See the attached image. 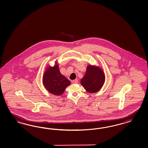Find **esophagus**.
<instances>
[{
	"label": "esophagus",
	"instance_id": "1",
	"mask_svg": "<svg viewBox=\"0 0 148 148\" xmlns=\"http://www.w3.org/2000/svg\"><path fill=\"white\" fill-rule=\"evenodd\" d=\"M77 82H78L77 79H75V80L72 81V83L73 84H77Z\"/></svg>",
	"mask_w": 148,
	"mask_h": 148
}]
</instances>
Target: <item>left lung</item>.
<instances>
[{
  "instance_id": "1",
  "label": "left lung",
  "mask_w": 148,
  "mask_h": 148,
  "mask_svg": "<svg viewBox=\"0 0 148 148\" xmlns=\"http://www.w3.org/2000/svg\"><path fill=\"white\" fill-rule=\"evenodd\" d=\"M105 81V75L102 68L97 65H88L85 75L81 79V85L87 92L94 93L100 90Z\"/></svg>"
}]
</instances>
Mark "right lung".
Wrapping results in <instances>:
<instances>
[{
  "instance_id": "1",
  "label": "right lung",
  "mask_w": 148,
  "mask_h": 148,
  "mask_svg": "<svg viewBox=\"0 0 148 148\" xmlns=\"http://www.w3.org/2000/svg\"><path fill=\"white\" fill-rule=\"evenodd\" d=\"M42 82L45 88L50 93L60 96L71 82L61 73L58 60L53 67L48 66L43 73Z\"/></svg>"
}]
</instances>
